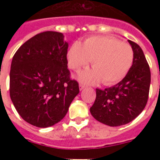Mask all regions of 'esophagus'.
Segmentation results:
<instances>
[{"mask_svg":"<svg viewBox=\"0 0 160 160\" xmlns=\"http://www.w3.org/2000/svg\"><path fill=\"white\" fill-rule=\"evenodd\" d=\"M85 87H86V86H85V85H83V84H79V89H80V90H83V89H84Z\"/></svg>","mask_w":160,"mask_h":160,"instance_id":"obj_1","label":"esophagus"}]
</instances>
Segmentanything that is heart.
<instances>
[{
    "label": "heart",
    "instance_id": "b5f03b06",
    "mask_svg": "<svg viewBox=\"0 0 160 160\" xmlns=\"http://www.w3.org/2000/svg\"><path fill=\"white\" fill-rule=\"evenodd\" d=\"M134 53L129 44L110 37L94 36L83 42H74L67 54L68 66L79 70L92 61L93 70L79 74V79L88 84L102 81L105 86L116 84L128 73L133 62Z\"/></svg>",
    "mask_w": 160,
    "mask_h": 160
}]
</instances>
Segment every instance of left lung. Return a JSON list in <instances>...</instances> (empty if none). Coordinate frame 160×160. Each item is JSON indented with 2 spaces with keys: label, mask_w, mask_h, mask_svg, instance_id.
Returning <instances> with one entry per match:
<instances>
[{
  "label": "left lung",
  "mask_w": 160,
  "mask_h": 160,
  "mask_svg": "<svg viewBox=\"0 0 160 160\" xmlns=\"http://www.w3.org/2000/svg\"><path fill=\"white\" fill-rule=\"evenodd\" d=\"M134 53L133 64L122 81L105 90L96 89L90 111L98 122L110 127L125 125L145 108L151 84V71L138 44L128 40Z\"/></svg>",
  "instance_id": "8db88e82"
}]
</instances>
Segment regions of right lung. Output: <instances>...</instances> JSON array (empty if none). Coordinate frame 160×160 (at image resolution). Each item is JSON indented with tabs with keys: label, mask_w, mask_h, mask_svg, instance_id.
I'll list each match as a JSON object with an SVG mask.
<instances>
[{
	"label": "right lung",
	"mask_w": 160,
	"mask_h": 160,
	"mask_svg": "<svg viewBox=\"0 0 160 160\" xmlns=\"http://www.w3.org/2000/svg\"><path fill=\"white\" fill-rule=\"evenodd\" d=\"M68 46L62 32L46 31L25 42L12 58L11 100L31 125L45 128L60 122L79 93L67 69Z\"/></svg>",
	"instance_id": "obj_1"
}]
</instances>
